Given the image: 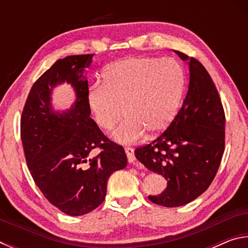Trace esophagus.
I'll list each match as a JSON object with an SVG mask.
<instances>
[{
  "mask_svg": "<svg viewBox=\"0 0 248 248\" xmlns=\"http://www.w3.org/2000/svg\"><path fill=\"white\" fill-rule=\"evenodd\" d=\"M124 151H125V154H127L129 163H134V159H136V157H134V150L132 148L127 146V148H124Z\"/></svg>",
  "mask_w": 248,
  "mask_h": 248,
  "instance_id": "34e87169",
  "label": "esophagus"
}]
</instances>
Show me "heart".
Listing matches in <instances>:
<instances>
[{
  "instance_id": "b5f03b06",
  "label": "heart",
  "mask_w": 248,
  "mask_h": 248,
  "mask_svg": "<svg viewBox=\"0 0 248 248\" xmlns=\"http://www.w3.org/2000/svg\"><path fill=\"white\" fill-rule=\"evenodd\" d=\"M86 93L96 124L109 131L127 117L112 138L129 144L164 131L177 116L185 90L183 66L171 58L130 57L109 64Z\"/></svg>"
}]
</instances>
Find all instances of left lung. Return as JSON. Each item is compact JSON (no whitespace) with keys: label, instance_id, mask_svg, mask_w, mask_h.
Instances as JSON below:
<instances>
[{"label":"left lung","instance_id":"obj_1","mask_svg":"<svg viewBox=\"0 0 248 248\" xmlns=\"http://www.w3.org/2000/svg\"><path fill=\"white\" fill-rule=\"evenodd\" d=\"M175 52L189 64L183 106L164 132L134 151L138 161L167 180L166 189L149 199L170 208L189 203L208 189L225 145L224 109L211 77L197 59Z\"/></svg>","mask_w":248,"mask_h":248}]
</instances>
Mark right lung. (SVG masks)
Segmentation results:
<instances>
[{"instance_id":"add662e5","label":"right lung","mask_w":248,"mask_h":248,"mask_svg":"<svg viewBox=\"0 0 248 248\" xmlns=\"http://www.w3.org/2000/svg\"><path fill=\"white\" fill-rule=\"evenodd\" d=\"M94 54L59 59L33 84L20 119V138L28 169L44 196L60 211L83 216L106 196L107 182L127 166L124 148L108 139L91 118L83 71ZM66 81L77 100L61 114L51 108L52 89ZM101 152L93 156V150Z\"/></svg>"}]
</instances>
